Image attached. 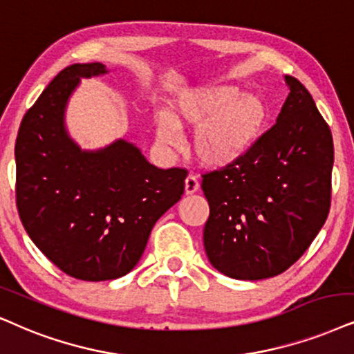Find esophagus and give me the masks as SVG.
<instances>
[{
  "instance_id": "esophagus-1",
  "label": "esophagus",
  "mask_w": 354,
  "mask_h": 354,
  "mask_svg": "<svg viewBox=\"0 0 354 354\" xmlns=\"http://www.w3.org/2000/svg\"><path fill=\"white\" fill-rule=\"evenodd\" d=\"M199 189V181L194 174H187L186 181H185V192L186 194H194L196 191Z\"/></svg>"
}]
</instances>
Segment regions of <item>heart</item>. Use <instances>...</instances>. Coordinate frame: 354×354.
<instances>
[{
  "instance_id": "b5f03b06",
  "label": "heart",
  "mask_w": 354,
  "mask_h": 354,
  "mask_svg": "<svg viewBox=\"0 0 354 354\" xmlns=\"http://www.w3.org/2000/svg\"><path fill=\"white\" fill-rule=\"evenodd\" d=\"M270 109L261 96L235 84L194 88L174 101L173 113L156 115L165 144L180 140V129L196 127L192 149L205 167L222 168L243 158L265 133Z\"/></svg>"
}]
</instances>
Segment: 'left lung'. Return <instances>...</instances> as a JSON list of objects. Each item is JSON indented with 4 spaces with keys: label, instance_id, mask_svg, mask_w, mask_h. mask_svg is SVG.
Here are the masks:
<instances>
[{
    "label": "left lung",
    "instance_id": "left-lung-1",
    "mask_svg": "<svg viewBox=\"0 0 354 354\" xmlns=\"http://www.w3.org/2000/svg\"><path fill=\"white\" fill-rule=\"evenodd\" d=\"M289 96L276 124L239 162L203 174L210 265L243 281L284 272L328 217L333 138L310 93L286 75Z\"/></svg>",
    "mask_w": 354,
    "mask_h": 354
}]
</instances>
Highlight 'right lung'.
Here are the masks:
<instances>
[{
  "label": "right lung",
  "instance_id": "obj_1",
  "mask_svg": "<svg viewBox=\"0 0 354 354\" xmlns=\"http://www.w3.org/2000/svg\"><path fill=\"white\" fill-rule=\"evenodd\" d=\"M104 73L100 62L62 70L22 118L15 149L22 225L53 265L82 281L132 271L187 176L183 168H156L122 138L95 151L71 140L66 102L80 80Z\"/></svg>",
  "mask_w": 354,
  "mask_h": 354
}]
</instances>
